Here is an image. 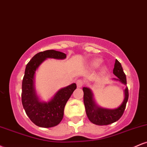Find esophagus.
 Here are the masks:
<instances>
[{"label":"esophagus","mask_w":147,"mask_h":147,"mask_svg":"<svg viewBox=\"0 0 147 147\" xmlns=\"http://www.w3.org/2000/svg\"><path fill=\"white\" fill-rule=\"evenodd\" d=\"M84 85V82L82 79H79L77 81V86L78 88H82V86Z\"/></svg>","instance_id":"obj_1"}]
</instances>
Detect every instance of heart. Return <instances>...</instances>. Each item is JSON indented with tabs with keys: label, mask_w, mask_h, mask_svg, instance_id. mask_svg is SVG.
I'll use <instances>...</instances> for the list:
<instances>
[{
	"label": "heart",
	"mask_w": 147,
	"mask_h": 147,
	"mask_svg": "<svg viewBox=\"0 0 147 147\" xmlns=\"http://www.w3.org/2000/svg\"><path fill=\"white\" fill-rule=\"evenodd\" d=\"M102 63V60L100 59H97L94 60L91 63V65L94 68H97L99 65H101V63Z\"/></svg>",
	"instance_id": "obj_1"
}]
</instances>
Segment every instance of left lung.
Instances as JSON below:
<instances>
[{"instance_id": "obj_1", "label": "left lung", "mask_w": 147, "mask_h": 147, "mask_svg": "<svg viewBox=\"0 0 147 147\" xmlns=\"http://www.w3.org/2000/svg\"><path fill=\"white\" fill-rule=\"evenodd\" d=\"M113 74L117 78L113 79L117 82L126 85V78L124 74L122 65L116 59L115 63ZM84 91V102L85 106L86 113L89 120L97 125L103 126L111 124L115 122L122 116L125 110L126 103L129 99V90L126 86L124 90V98L121 105L116 109H106L99 106L97 104L94 98V95L90 88L87 87L83 88Z\"/></svg>"}]
</instances>
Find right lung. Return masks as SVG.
<instances>
[{"mask_svg":"<svg viewBox=\"0 0 147 147\" xmlns=\"http://www.w3.org/2000/svg\"><path fill=\"white\" fill-rule=\"evenodd\" d=\"M66 55L59 51L48 50L35 55L27 64L22 83V104L30 120L36 126L43 128L58 125L63 117L64 108L77 88L73 83L59 90L47 102L41 101L35 88V74L47 59H65Z\"/></svg>","mask_w":147,"mask_h":147,"instance_id":"obj_1","label":"right lung"}]
</instances>
